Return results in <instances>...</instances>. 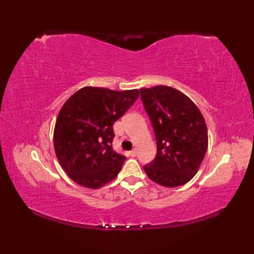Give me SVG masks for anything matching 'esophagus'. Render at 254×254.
I'll return each mask as SVG.
<instances>
[{
	"mask_svg": "<svg viewBox=\"0 0 254 254\" xmlns=\"http://www.w3.org/2000/svg\"><path fill=\"white\" fill-rule=\"evenodd\" d=\"M128 154H130V156H132V157H135V156L137 155V149H132Z\"/></svg>",
	"mask_w": 254,
	"mask_h": 254,
	"instance_id": "34e87169",
	"label": "esophagus"
}]
</instances>
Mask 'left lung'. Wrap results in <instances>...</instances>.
<instances>
[{
	"instance_id": "left-lung-1",
	"label": "left lung",
	"mask_w": 254,
	"mask_h": 254,
	"mask_svg": "<svg viewBox=\"0 0 254 254\" xmlns=\"http://www.w3.org/2000/svg\"><path fill=\"white\" fill-rule=\"evenodd\" d=\"M141 97L157 141V155L144 166L145 172L166 188L186 185L196 175L207 150L203 115L188 96L169 86L141 88Z\"/></svg>"
}]
</instances>
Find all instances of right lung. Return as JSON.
Instances as JSON below:
<instances>
[{
  "label": "right lung",
  "mask_w": 254,
  "mask_h": 254,
  "mask_svg": "<svg viewBox=\"0 0 254 254\" xmlns=\"http://www.w3.org/2000/svg\"><path fill=\"white\" fill-rule=\"evenodd\" d=\"M138 96V89L117 91L86 86L64 102L53 144L59 163L74 182L99 189L118 176L126 157L112 149L113 123Z\"/></svg>",
  "instance_id": "add662e5"
}]
</instances>
